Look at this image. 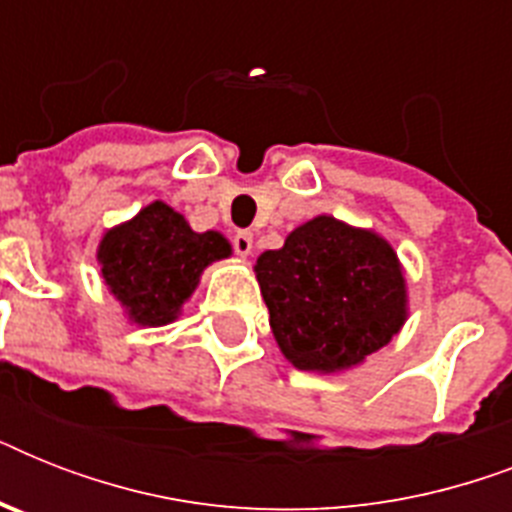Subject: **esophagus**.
I'll use <instances>...</instances> for the list:
<instances>
[{
    "mask_svg": "<svg viewBox=\"0 0 512 512\" xmlns=\"http://www.w3.org/2000/svg\"><path fill=\"white\" fill-rule=\"evenodd\" d=\"M252 247H255V239H252V233L249 231H239L233 236V249H236V255L239 257L252 255Z\"/></svg>",
    "mask_w": 512,
    "mask_h": 512,
    "instance_id": "1",
    "label": "esophagus"
}]
</instances>
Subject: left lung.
<instances>
[{
    "instance_id": "8db88e82",
    "label": "left lung",
    "mask_w": 512,
    "mask_h": 512,
    "mask_svg": "<svg viewBox=\"0 0 512 512\" xmlns=\"http://www.w3.org/2000/svg\"><path fill=\"white\" fill-rule=\"evenodd\" d=\"M273 337L289 364L335 374L364 364L409 316L401 260L380 233L332 215L297 225L255 263Z\"/></svg>"
}]
</instances>
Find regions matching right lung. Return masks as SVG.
I'll list each match as a JSON object with an SVG mask.
<instances>
[{"instance_id":"right-lung-1","label":"right lung","mask_w":512,"mask_h":512,"mask_svg":"<svg viewBox=\"0 0 512 512\" xmlns=\"http://www.w3.org/2000/svg\"><path fill=\"white\" fill-rule=\"evenodd\" d=\"M223 233H196L180 212L151 201L103 233L98 263L108 292L138 327H164L180 316L204 268L231 257Z\"/></svg>"}]
</instances>
